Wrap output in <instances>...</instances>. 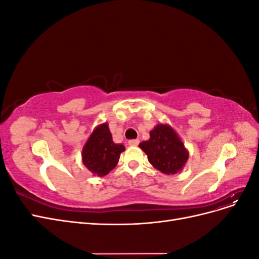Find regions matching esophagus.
Segmentation results:
<instances>
[{
	"label": "esophagus",
	"instance_id": "34e87169",
	"mask_svg": "<svg viewBox=\"0 0 259 259\" xmlns=\"http://www.w3.org/2000/svg\"><path fill=\"white\" fill-rule=\"evenodd\" d=\"M139 144V140L138 139H131L128 140V145L130 146H137Z\"/></svg>",
	"mask_w": 259,
	"mask_h": 259
}]
</instances>
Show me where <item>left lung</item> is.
Listing matches in <instances>:
<instances>
[{
  "label": "left lung",
  "mask_w": 259,
  "mask_h": 259,
  "mask_svg": "<svg viewBox=\"0 0 259 259\" xmlns=\"http://www.w3.org/2000/svg\"><path fill=\"white\" fill-rule=\"evenodd\" d=\"M148 161L163 174L174 175L185 166L189 152L177 133L167 124H158L150 132V138L139 144Z\"/></svg>",
  "instance_id": "left-lung-1"
}]
</instances>
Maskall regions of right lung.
<instances>
[{
	"mask_svg": "<svg viewBox=\"0 0 259 259\" xmlns=\"http://www.w3.org/2000/svg\"><path fill=\"white\" fill-rule=\"evenodd\" d=\"M124 150L123 145L113 143L108 124H100L93 131L83 147V164L94 175L103 177L116 166Z\"/></svg>",
	"mask_w": 259,
	"mask_h": 259,
	"instance_id": "obj_1",
	"label": "right lung"
}]
</instances>
